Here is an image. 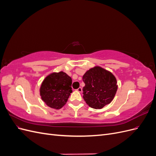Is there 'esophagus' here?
<instances>
[{
    "mask_svg": "<svg viewBox=\"0 0 156 156\" xmlns=\"http://www.w3.org/2000/svg\"><path fill=\"white\" fill-rule=\"evenodd\" d=\"M77 91H78L79 92H82V91H83V89H82V88H81V87H79V88H77Z\"/></svg>",
    "mask_w": 156,
    "mask_h": 156,
    "instance_id": "esophagus-1",
    "label": "esophagus"
}]
</instances>
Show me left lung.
<instances>
[{"mask_svg": "<svg viewBox=\"0 0 156 156\" xmlns=\"http://www.w3.org/2000/svg\"><path fill=\"white\" fill-rule=\"evenodd\" d=\"M83 99L93 108L100 109L114 99L118 85L116 79L111 72L100 66L90 68L83 76Z\"/></svg>", "mask_w": 156, "mask_h": 156, "instance_id": "obj_1", "label": "left lung"}]
</instances>
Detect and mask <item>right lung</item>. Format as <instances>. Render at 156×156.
Masks as SVG:
<instances>
[{
	"label": "right lung",
	"instance_id": "right-lung-1",
	"mask_svg": "<svg viewBox=\"0 0 156 156\" xmlns=\"http://www.w3.org/2000/svg\"><path fill=\"white\" fill-rule=\"evenodd\" d=\"M72 78L66 73H51L41 84L40 94L41 100L48 107L60 109L66 103L72 92Z\"/></svg>",
	"mask_w": 156,
	"mask_h": 156
}]
</instances>
